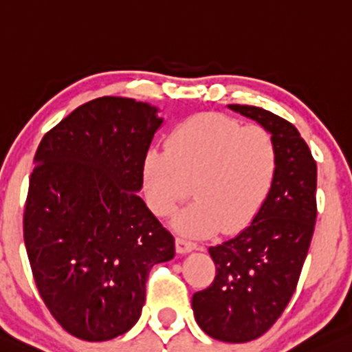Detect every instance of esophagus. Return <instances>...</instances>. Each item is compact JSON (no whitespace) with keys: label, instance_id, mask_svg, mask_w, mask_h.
<instances>
[{"label":"esophagus","instance_id":"1","mask_svg":"<svg viewBox=\"0 0 352 352\" xmlns=\"http://www.w3.org/2000/svg\"><path fill=\"white\" fill-rule=\"evenodd\" d=\"M198 244L193 243V241L185 239V238H179L177 239V252L179 254H187L192 251H197Z\"/></svg>","mask_w":352,"mask_h":352}]
</instances>
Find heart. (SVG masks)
Wrapping results in <instances>:
<instances>
[{
  "instance_id": "heart-1",
  "label": "heart",
  "mask_w": 352,
  "mask_h": 352,
  "mask_svg": "<svg viewBox=\"0 0 352 352\" xmlns=\"http://www.w3.org/2000/svg\"><path fill=\"white\" fill-rule=\"evenodd\" d=\"M277 147L261 126L205 113L180 122L168 147H151L142 160L147 201L168 214L190 192L195 200L172 218L184 234L236 231L249 223L272 187Z\"/></svg>"
}]
</instances>
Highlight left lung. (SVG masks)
<instances>
[{"mask_svg": "<svg viewBox=\"0 0 352 352\" xmlns=\"http://www.w3.org/2000/svg\"><path fill=\"white\" fill-rule=\"evenodd\" d=\"M228 108L269 131L277 172L252 221L208 249L217 277L193 295L192 308L213 340L248 342L277 321L297 289L316 221V162L292 122L257 107Z\"/></svg>", "mask_w": 352, "mask_h": 352, "instance_id": "8db88e82", "label": "left lung"}]
</instances>
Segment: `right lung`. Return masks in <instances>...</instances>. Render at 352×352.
I'll use <instances>...</instances> for the list:
<instances>
[{"instance_id": "add662e5", "label": "right lung", "mask_w": 352, "mask_h": 352, "mask_svg": "<svg viewBox=\"0 0 352 352\" xmlns=\"http://www.w3.org/2000/svg\"><path fill=\"white\" fill-rule=\"evenodd\" d=\"M159 108L103 96L42 138L24 211L37 289L55 320L83 341L128 333L141 316L152 265L175 241L139 192Z\"/></svg>"}]
</instances>
